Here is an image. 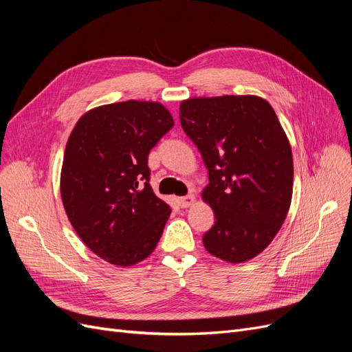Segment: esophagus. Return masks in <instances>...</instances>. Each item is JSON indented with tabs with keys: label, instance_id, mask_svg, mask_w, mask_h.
<instances>
[{
	"label": "esophagus",
	"instance_id": "esophagus-1",
	"mask_svg": "<svg viewBox=\"0 0 352 352\" xmlns=\"http://www.w3.org/2000/svg\"><path fill=\"white\" fill-rule=\"evenodd\" d=\"M194 201H195V197L194 195H186V197H180L179 199H177V202H179V206L182 207V208H188V207H190L194 204Z\"/></svg>",
	"mask_w": 352,
	"mask_h": 352
}]
</instances>
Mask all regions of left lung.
Instances as JSON below:
<instances>
[{
  "label": "left lung",
  "instance_id": "obj_1",
  "mask_svg": "<svg viewBox=\"0 0 352 352\" xmlns=\"http://www.w3.org/2000/svg\"><path fill=\"white\" fill-rule=\"evenodd\" d=\"M180 124L201 153L210 184L202 199L216 223L206 250L228 263L254 258L286 219L294 186L289 141L272 105L254 95L190 98Z\"/></svg>",
  "mask_w": 352,
  "mask_h": 352
}]
</instances>
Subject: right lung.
<instances>
[{
	"instance_id": "right-lung-1",
	"label": "right lung",
	"mask_w": 352,
	"mask_h": 352,
	"mask_svg": "<svg viewBox=\"0 0 352 352\" xmlns=\"http://www.w3.org/2000/svg\"><path fill=\"white\" fill-rule=\"evenodd\" d=\"M162 104L124 101L94 109L74 126L61 168V199L87 247L116 265L145 260L170 207L150 185L148 154L173 127Z\"/></svg>"
}]
</instances>
